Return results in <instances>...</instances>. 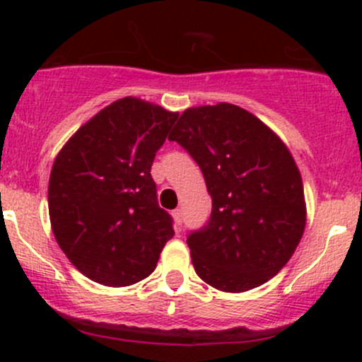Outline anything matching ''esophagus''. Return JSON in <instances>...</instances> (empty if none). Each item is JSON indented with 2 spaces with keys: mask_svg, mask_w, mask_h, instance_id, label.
Returning a JSON list of instances; mask_svg holds the SVG:
<instances>
[{
  "mask_svg": "<svg viewBox=\"0 0 362 362\" xmlns=\"http://www.w3.org/2000/svg\"><path fill=\"white\" fill-rule=\"evenodd\" d=\"M173 221H175V226H177V229H182V210L180 208H177V210H173Z\"/></svg>",
  "mask_w": 362,
  "mask_h": 362,
  "instance_id": "esophagus-1",
  "label": "esophagus"
}]
</instances>
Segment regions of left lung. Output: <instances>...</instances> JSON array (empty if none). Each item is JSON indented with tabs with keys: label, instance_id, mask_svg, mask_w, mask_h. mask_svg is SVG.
Segmentation results:
<instances>
[{
	"label": "left lung",
	"instance_id": "left-lung-1",
	"mask_svg": "<svg viewBox=\"0 0 362 362\" xmlns=\"http://www.w3.org/2000/svg\"><path fill=\"white\" fill-rule=\"evenodd\" d=\"M171 141L202 168L210 221L187 236L203 282L245 293L275 276L294 254L306 224L303 180L282 140L231 103L187 108Z\"/></svg>",
	"mask_w": 362,
	"mask_h": 362
}]
</instances>
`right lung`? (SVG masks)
I'll list each match as a JSON object with an SVG mask.
<instances>
[{"instance_id": "obj_1", "label": "right lung", "mask_w": 362, "mask_h": 362, "mask_svg": "<svg viewBox=\"0 0 362 362\" xmlns=\"http://www.w3.org/2000/svg\"><path fill=\"white\" fill-rule=\"evenodd\" d=\"M177 119L159 105L122 98L87 120L54 160L52 233L93 282L126 287L147 279L173 238L151 168Z\"/></svg>"}]
</instances>
